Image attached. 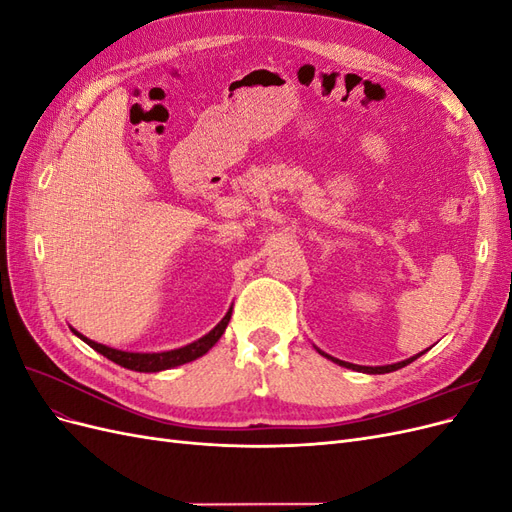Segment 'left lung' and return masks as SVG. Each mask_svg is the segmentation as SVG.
Returning a JSON list of instances; mask_svg holds the SVG:
<instances>
[{
	"label": "left lung",
	"mask_w": 512,
	"mask_h": 512,
	"mask_svg": "<svg viewBox=\"0 0 512 512\" xmlns=\"http://www.w3.org/2000/svg\"><path fill=\"white\" fill-rule=\"evenodd\" d=\"M322 356H327V359H331L333 363H337V365H342V367H348V369H354V371H363V374H389V371H397V369H401V367H406L408 363H412L414 359H418V356H421L423 352H418L416 356H410V359H406V361H399V363H393V365H378V367H367V365H354V363H346V361H339V359H335V356H331V354H327V352H322L320 348H316Z\"/></svg>",
	"instance_id": "1"
}]
</instances>
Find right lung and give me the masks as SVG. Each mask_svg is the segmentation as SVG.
<instances>
[{"mask_svg":"<svg viewBox=\"0 0 512 512\" xmlns=\"http://www.w3.org/2000/svg\"><path fill=\"white\" fill-rule=\"evenodd\" d=\"M230 316H232V307L228 309L226 316L218 324H215V327L207 335L196 339V342H192L188 346H181V348H175V350H164V352H128V350H117V348H111V346H104V344L94 342V339L81 335L76 329H72V333L76 337H81L87 346H91L96 352L106 356L108 361H113V363L126 367V369H132V371H143V374H156V371L173 369V367H179L183 363L196 361L198 356L207 354L215 344H218V339L224 335L228 322H230Z\"/></svg>","mask_w":512,"mask_h":512,"instance_id":"right-lung-1","label":"right lung"}]
</instances>
